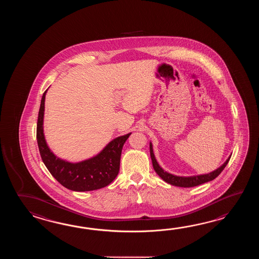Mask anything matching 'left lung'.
<instances>
[{"instance_id": "1", "label": "left lung", "mask_w": 259, "mask_h": 259, "mask_svg": "<svg viewBox=\"0 0 259 259\" xmlns=\"http://www.w3.org/2000/svg\"><path fill=\"white\" fill-rule=\"evenodd\" d=\"M150 154H151V159L153 163V166L156 174L164 181V182L177 186V187L190 188L194 187V186H198L200 184H203L205 182H211L217 177L220 175L222 170L225 168L226 165L228 164L229 160L231 158V155H230L225 162L220 165V167H218L212 172H209L207 174H200V175H194V176H177L174 174L168 173L167 171H165L161 165L158 164L157 160L155 158L154 154V150H153V143L150 142Z\"/></svg>"}]
</instances>
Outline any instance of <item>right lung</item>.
I'll use <instances>...</instances> for the list:
<instances>
[{
    "label": "right lung",
    "mask_w": 259,
    "mask_h": 259,
    "mask_svg": "<svg viewBox=\"0 0 259 259\" xmlns=\"http://www.w3.org/2000/svg\"><path fill=\"white\" fill-rule=\"evenodd\" d=\"M47 91L40 101L37 123V142L44 165L57 182L71 191L88 192L109 185L118 174L122 148L132 132L115 138L98 154L88 159L75 163L62 159L50 149L44 135V105Z\"/></svg>",
    "instance_id": "right-lung-1"
}]
</instances>
